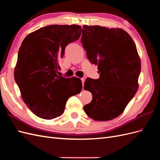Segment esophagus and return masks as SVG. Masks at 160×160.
Listing matches in <instances>:
<instances>
[{"label": "esophagus", "mask_w": 160, "mask_h": 160, "mask_svg": "<svg viewBox=\"0 0 160 160\" xmlns=\"http://www.w3.org/2000/svg\"><path fill=\"white\" fill-rule=\"evenodd\" d=\"M81 81H82V85H83H83H84V81H85V79H84V78H81Z\"/></svg>", "instance_id": "1"}]
</instances>
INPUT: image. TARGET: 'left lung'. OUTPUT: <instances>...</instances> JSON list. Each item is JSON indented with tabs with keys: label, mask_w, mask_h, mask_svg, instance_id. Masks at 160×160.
Wrapping results in <instances>:
<instances>
[{
	"label": "left lung",
	"mask_w": 160,
	"mask_h": 160,
	"mask_svg": "<svg viewBox=\"0 0 160 160\" xmlns=\"http://www.w3.org/2000/svg\"><path fill=\"white\" fill-rule=\"evenodd\" d=\"M81 42L99 78H87L84 89L93 99L84 106L89 118L109 121L122 113L138 88L141 61L129 34L121 28L83 25Z\"/></svg>",
	"instance_id": "1"
}]
</instances>
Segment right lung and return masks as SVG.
Masks as SVG:
<instances>
[{"instance_id": "1", "label": "right lung", "mask_w": 160, "mask_h": 160, "mask_svg": "<svg viewBox=\"0 0 160 160\" xmlns=\"http://www.w3.org/2000/svg\"><path fill=\"white\" fill-rule=\"evenodd\" d=\"M81 31L75 25H49L30 33L23 40L18 52L14 80L24 102L37 117H59L68 99L81 92L80 79L60 77L57 72L65 47L79 39Z\"/></svg>"}]
</instances>
